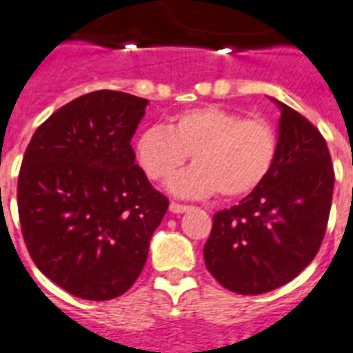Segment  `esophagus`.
<instances>
[{
    "label": "esophagus",
    "instance_id": "34e87169",
    "mask_svg": "<svg viewBox=\"0 0 353 353\" xmlns=\"http://www.w3.org/2000/svg\"><path fill=\"white\" fill-rule=\"evenodd\" d=\"M191 206H185V204H177V202H172L170 204V212L172 214H185V212H189Z\"/></svg>",
    "mask_w": 353,
    "mask_h": 353
}]
</instances>
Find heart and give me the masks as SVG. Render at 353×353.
<instances>
[{
    "mask_svg": "<svg viewBox=\"0 0 353 353\" xmlns=\"http://www.w3.org/2000/svg\"><path fill=\"white\" fill-rule=\"evenodd\" d=\"M276 151L272 124L217 105L181 111L168 126L139 132L134 143L139 168L153 181L174 176L191 154L194 166L168 183L170 192L183 199L217 191L227 199L250 194L270 174Z\"/></svg>",
    "mask_w": 353,
    "mask_h": 353,
    "instance_id": "obj_1",
    "label": "heart"
}]
</instances>
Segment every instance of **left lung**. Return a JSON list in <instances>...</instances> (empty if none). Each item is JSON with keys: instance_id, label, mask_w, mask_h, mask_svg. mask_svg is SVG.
<instances>
[{"instance_id": "1", "label": "left lung", "mask_w": 353, "mask_h": 353, "mask_svg": "<svg viewBox=\"0 0 353 353\" xmlns=\"http://www.w3.org/2000/svg\"><path fill=\"white\" fill-rule=\"evenodd\" d=\"M278 151L270 174L214 215L206 268L223 288L261 295L285 285L316 257L325 236L334 172L318 128L281 101Z\"/></svg>"}]
</instances>
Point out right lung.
Segmentation results:
<instances>
[{"label": "right lung", "instance_id": "1", "mask_svg": "<svg viewBox=\"0 0 353 353\" xmlns=\"http://www.w3.org/2000/svg\"><path fill=\"white\" fill-rule=\"evenodd\" d=\"M149 100L96 90L35 130L19 176V217L35 266L68 293L109 301L143 270L168 199L136 164Z\"/></svg>", "mask_w": 353, "mask_h": 353}]
</instances>
